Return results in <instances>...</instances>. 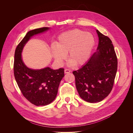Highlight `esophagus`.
<instances>
[{"mask_svg":"<svg viewBox=\"0 0 133 133\" xmlns=\"http://www.w3.org/2000/svg\"><path fill=\"white\" fill-rule=\"evenodd\" d=\"M70 70L69 69H65V70H64V72H65V74H68V73H69L70 72Z\"/></svg>","mask_w":133,"mask_h":133,"instance_id":"1","label":"esophagus"}]
</instances>
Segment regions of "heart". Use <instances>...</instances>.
Listing matches in <instances>:
<instances>
[{"instance_id":"b5f03b06","label":"heart","mask_w":133,"mask_h":133,"mask_svg":"<svg viewBox=\"0 0 133 133\" xmlns=\"http://www.w3.org/2000/svg\"><path fill=\"white\" fill-rule=\"evenodd\" d=\"M95 44V38L91 33L75 29L58 36L56 45L51 46V53L59 64L65 59L67 54L70 65L80 66L90 58Z\"/></svg>"}]
</instances>
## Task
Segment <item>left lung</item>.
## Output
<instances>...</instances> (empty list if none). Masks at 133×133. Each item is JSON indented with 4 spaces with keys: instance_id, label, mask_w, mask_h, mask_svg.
<instances>
[{
    "instance_id": "1",
    "label": "left lung",
    "mask_w": 133,
    "mask_h": 133,
    "mask_svg": "<svg viewBox=\"0 0 133 133\" xmlns=\"http://www.w3.org/2000/svg\"><path fill=\"white\" fill-rule=\"evenodd\" d=\"M96 32L99 38L96 52L81 68L72 72L80 97L91 103L99 102L110 94L118 67L111 40L98 30Z\"/></svg>"
}]
</instances>
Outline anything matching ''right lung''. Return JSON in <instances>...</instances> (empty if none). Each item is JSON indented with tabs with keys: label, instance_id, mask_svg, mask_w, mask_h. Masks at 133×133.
Instances as JSON below:
<instances>
[{
	"label": "right lung",
	"instance_id": "add662e5",
	"mask_svg": "<svg viewBox=\"0 0 133 133\" xmlns=\"http://www.w3.org/2000/svg\"><path fill=\"white\" fill-rule=\"evenodd\" d=\"M42 27L28 31L16 48L14 54V75L23 96L31 104L45 106L56 98L58 87L64 76V68L53 70L47 67L41 69L28 68L22 58L24 46L33 36L49 30Z\"/></svg>",
	"mask_w": 133,
	"mask_h": 133
}]
</instances>
